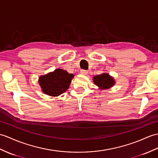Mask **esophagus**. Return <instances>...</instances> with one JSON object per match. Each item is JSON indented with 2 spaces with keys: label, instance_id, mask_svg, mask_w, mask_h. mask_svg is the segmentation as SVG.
Masks as SVG:
<instances>
[{
  "label": "esophagus",
  "instance_id": "34e87169",
  "mask_svg": "<svg viewBox=\"0 0 158 158\" xmlns=\"http://www.w3.org/2000/svg\"><path fill=\"white\" fill-rule=\"evenodd\" d=\"M81 74H83V75H87V73H88V71H86V70H84V69H81Z\"/></svg>",
  "mask_w": 158,
  "mask_h": 158
}]
</instances>
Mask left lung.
Instances as JSON below:
<instances>
[{"label":"left lung","instance_id":"left-lung-1","mask_svg":"<svg viewBox=\"0 0 158 158\" xmlns=\"http://www.w3.org/2000/svg\"><path fill=\"white\" fill-rule=\"evenodd\" d=\"M95 85L98 86L100 89H108L114 85V80L106 73L95 76L94 77Z\"/></svg>","mask_w":158,"mask_h":158}]
</instances>
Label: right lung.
I'll list each match as a JSON object with an SVG mask.
<instances>
[{"instance_id": "1", "label": "right lung", "mask_w": 158, "mask_h": 158, "mask_svg": "<svg viewBox=\"0 0 158 158\" xmlns=\"http://www.w3.org/2000/svg\"><path fill=\"white\" fill-rule=\"evenodd\" d=\"M73 77V74L58 69L40 77L39 83L44 93L50 96H58L69 89Z\"/></svg>"}]
</instances>
